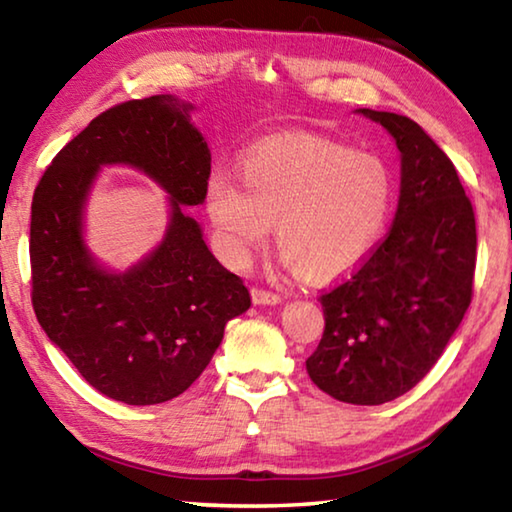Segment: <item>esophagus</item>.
I'll use <instances>...</instances> for the list:
<instances>
[{
	"instance_id": "34e87169",
	"label": "esophagus",
	"mask_w": 512,
	"mask_h": 512,
	"mask_svg": "<svg viewBox=\"0 0 512 512\" xmlns=\"http://www.w3.org/2000/svg\"><path fill=\"white\" fill-rule=\"evenodd\" d=\"M250 298H253L255 305H277V302H282V298L277 296V293L266 291V289H259V287L250 289Z\"/></svg>"
}]
</instances>
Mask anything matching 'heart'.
I'll list each match as a JSON object with an SVG mask.
<instances>
[{
    "label": "heart",
    "mask_w": 512,
    "mask_h": 512,
    "mask_svg": "<svg viewBox=\"0 0 512 512\" xmlns=\"http://www.w3.org/2000/svg\"><path fill=\"white\" fill-rule=\"evenodd\" d=\"M239 173L214 169L205 183L216 246L235 268L253 262L275 221L284 268L309 282L336 280L366 262L391 221V162L343 142L268 137L241 153Z\"/></svg>",
    "instance_id": "b5f03b06"
}]
</instances>
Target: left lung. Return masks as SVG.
<instances>
[{"label":"left lung","mask_w":512,"mask_h":512,"mask_svg":"<svg viewBox=\"0 0 512 512\" xmlns=\"http://www.w3.org/2000/svg\"><path fill=\"white\" fill-rule=\"evenodd\" d=\"M400 151V201L386 239L320 296L325 332L307 372L334 400L377 406L436 366L472 300L476 223L452 160L413 119L359 108Z\"/></svg>","instance_id":"left-lung-1"}]
</instances>
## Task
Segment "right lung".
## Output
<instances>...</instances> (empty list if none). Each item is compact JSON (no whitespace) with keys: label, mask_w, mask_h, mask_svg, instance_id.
<instances>
[{"label":"right lung","mask_w":512,"mask_h":512,"mask_svg":"<svg viewBox=\"0 0 512 512\" xmlns=\"http://www.w3.org/2000/svg\"><path fill=\"white\" fill-rule=\"evenodd\" d=\"M173 94L101 112L40 178L31 205V300L49 341L110 400L146 406L185 393L228 320L248 311L241 277L219 264L185 207L205 201L212 155ZM133 166L170 198L161 244L126 272L84 241V207L103 166Z\"/></svg>","instance_id":"add662e5"}]
</instances>
